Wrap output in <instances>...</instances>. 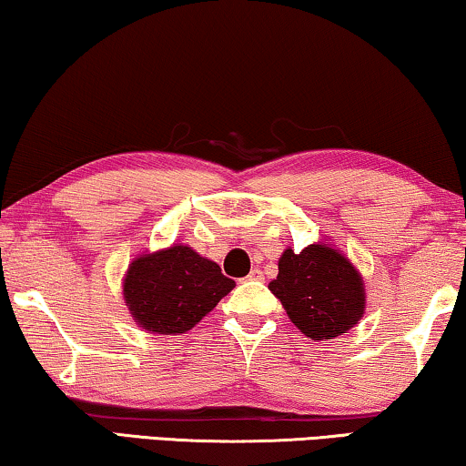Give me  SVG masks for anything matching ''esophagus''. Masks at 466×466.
I'll return each instance as SVG.
<instances>
[{
  "mask_svg": "<svg viewBox=\"0 0 466 466\" xmlns=\"http://www.w3.org/2000/svg\"><path fill=\"white\" fill-rule=\"evenodd\" d=\"M261 269H251V274L247 276V280H261Z\"/></svg>",
  "mask_w": 466,
  "mask_h": 466,
  "instance_id": "34e87169",
  "label": "esophagus"
}]
</instances>
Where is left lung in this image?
<instances>
[{
	"label": "left lung",
	"mask_w": 466,
	"mask_h": 466,
	"mask_svg": "<svg viewBox=\"0 0 466 466\" xmlns=\"http://www.w3.org/2000/svg\"><path fill=\"white\" fill-rule=\"evenodd\" d=\"M269 290L280 299L297 329L314 341L339 337L364 316L362 276L343 253L324 242L278 259V276Z\"/></svg>",
	"instance_id": "8db88e82"
}]
</instances>
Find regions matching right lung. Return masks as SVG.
I'll list each match as a JSON object with an SVG mask.
<instances>
[{
    "instance_id": "obj_1",
    "label": "right lung",
    "mask_w": 466,
    "mask_h": 466,
    "mask_svg": "<svg viewBox=\"0 0 466 466\" xmlns=\"http://www.w3.org/2000/svg\"><path fill=\"white\" fill-rule=\"evenodd\" d=\"M236 287L218 263L186 245L136 257L123 280L134 320L155 335H182Z\"/></svg>"
}]
</instances>
